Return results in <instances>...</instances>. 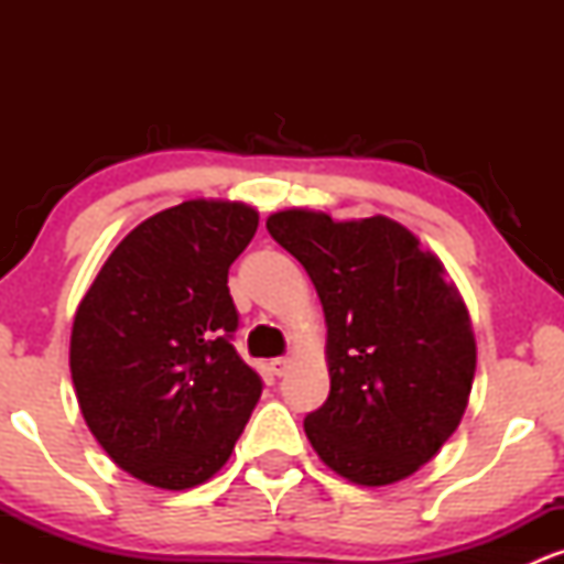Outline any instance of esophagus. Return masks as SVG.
I'll list each match as a JSON object with an SVG mask.
<instances>
[{"label": "esophagus", "instance_id": "esophagus-1", "mask_svg": "<svg viewBox=\"0 0 564 564\" xmlns=\"http://www.w3.org/2000/svg\"><path fill=\"white\" fill-rule=\"evenodd\" d=\"M289 366H291V360H289V358H275V360H270V371H273L278 379H281L283 373L289 371Z\"/></svg>", "mask_w": 564, "mask_h": 564}]
</instances>
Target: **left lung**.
Listing matches in <instances>:
<instances>
[{"mask_svg": "<svg viewBox=\"0 0 564 564\" xmlns=\"http://www.w3.org/2000/svg\"><path fill=\"white\" fill-rule=\"evenodd\" d=\"M268 230L296 257L326 315L332 392L304 419L345 480L381 488L437 456L467 411L477 345L462 291L416 232L384 215L281 209Z\"/></svg>", "mask_w": 564, "mask_h": 564, "instance_id": "8db88e82", "label": "left lung"}]
</instances>
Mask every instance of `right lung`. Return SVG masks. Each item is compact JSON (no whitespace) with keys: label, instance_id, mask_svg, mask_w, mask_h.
I'll use <instances>...</instances> for the list:
<instances>
[{"label":"right lung","instance_id":"1","mask_svg":"<svg viewBox=\"0 0 564 564\" xmlns=\"http://www.w3.org/2000/svg\"><path fill=\"white\" fill-rule=\"evenodd\" d=\"M243 200L191 198L111 251L70 328L76 400L116 467L187 490L228 464L262 394L238 358L228 270L254 238Z\"/></svg>","mask_w":564,"mask_h":564}]
</instances>
